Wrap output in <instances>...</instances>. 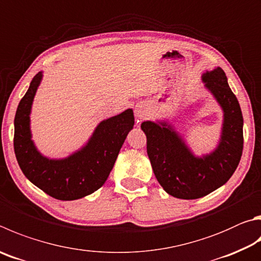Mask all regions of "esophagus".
Masks as SVG:
<instances>
[{"label":"esophagus","instance_id":"1","mask_svg":"<svg viewBox=\"0 0 261 261\" xmlns=\"http://www.w3.org/2000/svg\"><path fill=\"white\" fill-rule=\"evenodd\" d=\"M135 115L138 120H143L144 117L147 116V108L144 103H138L135 108Z\"/></svg>","mask_w":261,"mask_h":261}]
</instances>
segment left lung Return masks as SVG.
I'll return each instance as SVG.
<instances>
[{
    "instance_id": "obj_1",
    "label": "left lung",
    "mask_w": 261,
    "mask_h": 261,
    "mask_svg": "<svg viewBox=\"0 0 261 261\" xmlns=\"http://www.w3.org/2000/svg\"><path fill=\"white\" fill-rule=\"evenodd\" d=\"M224 113L219 143L211 153L196 156L184 137L168 121H145L147 154L156 179L170 195L195 200L221 187L233 176L243 150V116L224 70L217 67L202 75Z\"/></svg>"
}]
</instances>
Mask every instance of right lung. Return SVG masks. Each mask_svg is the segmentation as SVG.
<instances>
[{"instance_id": "right-lung-1", "label": "right lung", "mask_w": 261, "mask_h": 261, "mask_svg": "<svg viewBox=\"0 0 261 261\" xmlns=\"http://www.w3.org/2000/svg\"><path fill=\"white\" fill-rule=\"evenodd\" d=\"M43 77L37 73L15 116V154L22 173L45 194L61 201L79 200L100 188L114 167L129 132L134 129V111L101 121L82 148L65 159H49L41 154L32 139L31 112Z\"/></svg>"}]
</instances>
